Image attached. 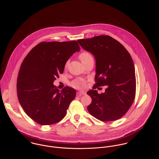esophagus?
<instances>
[{"label": "esophagus", "instance_id": "esophagus-1", "mask_svg": "<svg viewBox=\"0 0 159 159\" xmlns=\"http://www.w3.org/2000/svg\"><path fill=\"white\" fill-rule=\"evenodd\" d=\"M86 94V92L84 91H79L78 93H77V95L78 96H81V95H85Z\"/></svg>", "mask_w": 159, "mask_h": 159}]
</instances>
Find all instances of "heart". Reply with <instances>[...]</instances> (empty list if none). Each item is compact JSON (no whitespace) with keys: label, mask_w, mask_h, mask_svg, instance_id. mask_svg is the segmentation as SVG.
<instances>
[{"label":"heart","mask_w":159,"mask_h":159,"mask_svg":"<svg viewBox=\"0 0 159 159\" xmlns=\"http://www.w3.org/2000/svg\"><path fill=\"white\" fill-rule=\"evenodd\" d=\"M92 58L91 56V54L87 52H82L80 55V60L82 61V62L84 64V62H86L88 59ZM68 62L69 61H67L65 65V67L67 68L68 67ZM85 84V82L84 80H78L75 81L73 83V85L76 86V87H81V86H83Z\"/></svg>","instance_id":"1"}]
</instances>
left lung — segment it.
<instances>
[{"label":"left lung","mask_w":159,"mask_h":159,"mask_svg":"<svg viewBox=\"0 0 159 159\" xmlns=\"http://www.w3.org/2000/svg\"><path fill=\"white\" fill-rule=\"evenodd\" d=\"M80 46L95 59L93 89L107 86L104 93L87 92L92 98L88 110L102 121L122 117L132 106L136 92L135 70L131 56L124 46L108 35L78 40Z\"/></svg>","instance_id":"8db88e82"}]
</instances>
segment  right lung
Masks as SVG:
<instances>
[{"label":"right lung","instance_id":"add662e5","mask_svg":"<svg viewBox=\"0 0 159 159\" xmlns=\"http://www.w3.org/2000/svg\"><path fill=\"white\" fill-rule=\"evenodd\" d=\"M80 51L76 41L42 42L24 59L17 80L18 97L25 113L37 123L51 125L65 117L76 91L68 86L60 91L53 83L69 58Z\"/></svg>","mask_w":159,"mask_h":159}]
</instances>
